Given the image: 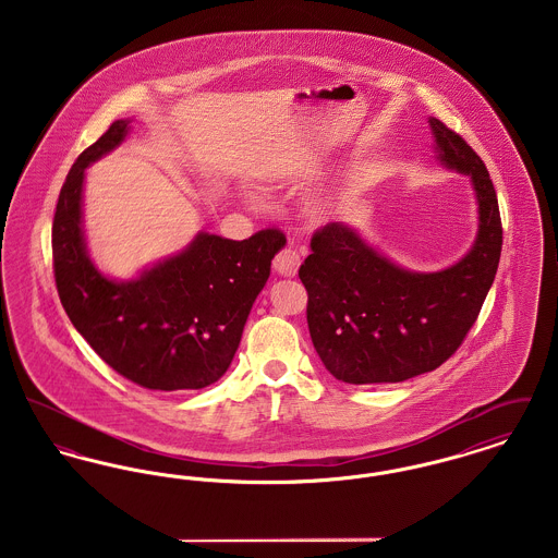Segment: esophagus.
I'll return each mask as SVG.
<instances>
[{"mask_svg":"<svg viewBox=\"0 0 558 558\" xmlns=\"http://www.w3.org/2000/svg\"><path fill=\"white\" fill-rule=\"evenodd\" d=\"M299 266H301V257H299L296 251H292V248H282V251L276 255V259H274V269H276L280 276H284V278H292V276L299 271Z\"/></svg>","mask_w":558,"mask_h":558,"instance_id":"esophagus-1","label":"esophagus"}]
</instances>
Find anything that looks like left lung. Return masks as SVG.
<instances>
[{
    "mask_svg": "<svg viewBox=\"0 0 558 558\" xmlns=\"http://www.w3.org/2000/svg\"><path fill=\"white\" fill-rule=\"evenodd\" d=\"M437 159L471 178L478 230L471 251L439 271H410L353 228L332 221L299 267L307 326L326 371L349 385L401 383L439 368L462 345L496 278L502 221L489 171L439 119H428Z\"/></svg>",
    "mask_w": 558,
    "mask_h": 558,
    "instance_id": "1",
    "label": "left lung"
}]
</instances>
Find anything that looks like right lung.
Returning a JSON list of instances; mask_svg holds the SVG:
<instances>
[{"label":"right lung","instance_id":"add662e5","mask_svg":"<svg viewBox=\"0 0 558 558\" xmlns=\"http://www.w3.org/2000/svg\"><path fill=\"white\" fill-rule=\"evenodd\" d=\"M130 123L114 121L85 148L60 190L52 226L56 289L73 326L112 371L153 391L203 389L230 368L287 239L274 228L240 242L198 232L182 253L137 278H107L83 239V178L85 167L125 140Z\"/></svg>","mask_w":558,"mask_h":558}]
</instances>
